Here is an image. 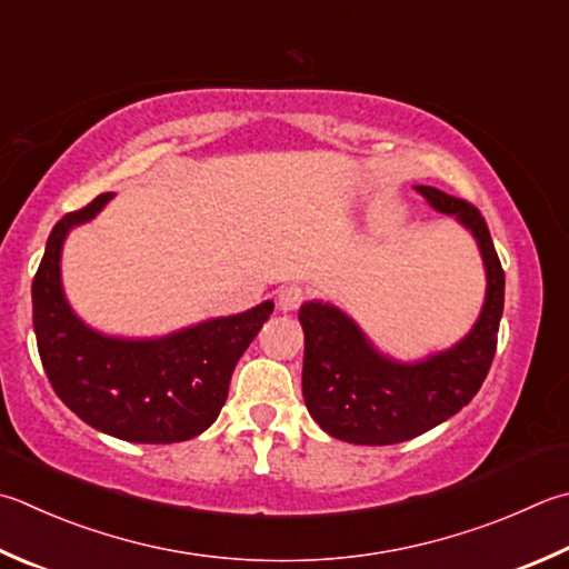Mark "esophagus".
Returning <instances> with one entry per match:
<instances>
[{
  "label": "esophagus",
  "mask_w": 569,
  "mask_h": 569,
  "mask_svg": "<svg viewBox=\"0 0 569 569\" xmlns=\"http://www.w3.org/2000/svg\"><path fill=\"white\" fill-rule=\"evenodd\" d=\"M302 302H305V289L299 284H287L280 289V295H277V307H280L282 312H295Z\"/></svg>",
  "instance_id": "1"
}]
</instances>
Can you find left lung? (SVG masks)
I'll return each mask as SVG.
<instances>
[{
	"mask_svg": "<svg viewBox=\"0 0 569 569\" xmlns=\"http://www.w3.org/2000/svg\"><path fill=\"white\" fill-rule=\"evenodd\" d=\"M428 206L470 230L486 264V302L468 335L421 361H396L371 345L357 321L335 305L305 302L302 393L309 416L339 441L391 446L431 431L458 413L483 386L496 357L506 302V272L476 206L448 192L416 186Z\"/></svg>",
	"mask_w": 569,
	"mask_h": 569,
	"instance_id": "left-lung-1",
	"label": "left lung"
}]
</instances>
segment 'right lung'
Segmentation results:
<instances>
[{
  "label": "right lung",
  "mask_w": 569,
  "mask_h": 569,
  "mask_svg": "<svg viewBox=\"0 0 569 569\" xmlns=\"http://www.w3.org/2000/svg\"><path fill=\"white\" fill-rule=\"evenodd\" d=\"M113 192L63 216L31 282L41 363L59 399L96 431L131 443H178L206 431L228 399L234 363L270 319L274 302L200 321L160 339L106 337L86 327L61 287V248Z\"/></svg>",
  "instance_id": "1"
}]
</instances>
